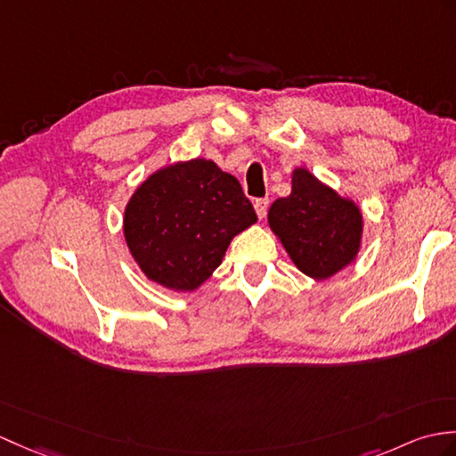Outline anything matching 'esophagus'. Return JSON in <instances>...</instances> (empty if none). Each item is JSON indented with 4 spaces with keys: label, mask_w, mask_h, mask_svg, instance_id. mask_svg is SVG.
<instances>
[{
    "label": "esophagus",
    "mask_w": 456,
    "mask_h": 456,
    "mask_svg": "<svg viewBox=\"0 0 456 456\" xmlns=\"http://www.w3.org/2000/svg\"><path fill=\"white\" fill-rule=\"evenodd\" d=\"M268 198H258V200H254V211H256V216L260 217V219H264V216H266V211H268Z\"/></svg>",
    "instance_id": "1"
}]
</instances>
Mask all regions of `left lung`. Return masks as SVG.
<instances>
[{"mask_svg": "<svg viewBox=\"0 0 456 456\" xmlns=\"http://www.w3.org/2000/svg\"><path fill=\"white\" fill-rule=\"evenodd\" d=\"M268 224L295 266L314 280L344 270L362 247V209L306 168H295L291 194L270 206Z\"/></svg>", "mask_w": 456, "mask_h": 456, "instance_id": "obj_1", "label": "left lung"}]
</instances>
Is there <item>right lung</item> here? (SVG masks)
I'll return each mask as SVG.
<instances>
[{
  "mask_svg": "<svg viewBox=\"0 0 456 456\" xmlns=\"http://www.w3.org/2000/svg\"><path fill=\"white\" fill-rule=\"evenodd\" d=\"M256 214L239 180L208 159L159 168L124 211V237L137 266L173 291H194Z\"/></svg>",
  "mask_w": 456,
  "mask_h": 456,
  "instance_id": "1",
  "label": "right lung"
}]
</instances>
